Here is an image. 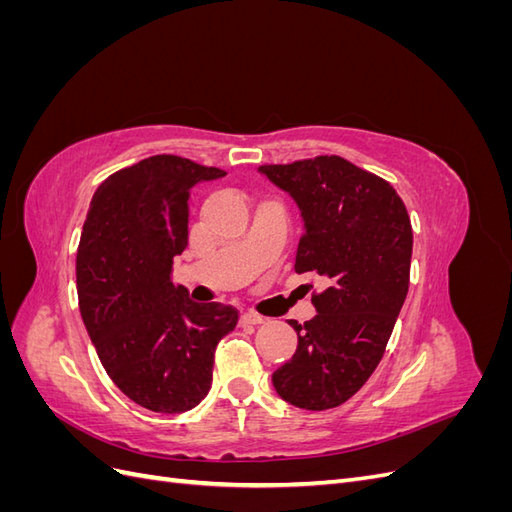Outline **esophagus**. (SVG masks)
Instances as JSON below:
<instances>
[{"instance_id": "34e87169", "label": "esophagus", "mask_w": 512, "mask_h": 512, "mask_svg": "<svg viewBox=\"0 0 512 512\" xmlns=\"http://www.w3.org/2000/svg\"><path fill=\"white\" fill-rule=\"evenodd\" d=\"M262 322H265V316H260L256 312H243L241 314V324H243V327H247V324H254V327H256V324H262Z\"/></svg>"}]
</instances>
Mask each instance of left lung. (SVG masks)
<instances>
[{
	"mask_svg": "<svg viewBox=\"0 0 512 512\" xmlns=\"http://www.w3.org/2000/svg\"><path fill=\"white\" fill-rule=\"evenodd\" d=\"M303 218L294 271L318 273L314 320L299 324L292 359L273 386L303 410L342 406L374 374L410 286L412 226L393 185L339 156L258 168Z\"/></svg>",
	"mask_w": 512,
	"mask_h": 512,
	"instance_id": "left-lung-1",
	"label": "left lung"
}]
</instances>
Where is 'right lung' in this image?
<instances>
[{"label":"right lung","instance_id":"obj_1","mask_svg":"<svg viewBox=\"0 0 512 512\" xmlns=\"http://www.w3.org/2000/svg\"><path fill=\"white\" fill-rule=\"evenodd\" d=\"M226 173L179 156H151L104 179L91 198L76 254L85 329L100 363L134 404L179 414L203 401L213 354L239 312L194 303L170 282L188 247V198Z\"/></svg>","mask_w":512,"mask_h":512}]
</instances>
